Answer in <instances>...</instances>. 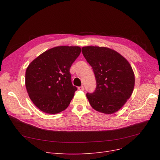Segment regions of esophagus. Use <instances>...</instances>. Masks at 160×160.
Masks as SVG:
<instances>
[{
    "label": "esophagus",
    "mask_w": 160,
    "mask_h": 160,
    "mask_svg": "<svg viewBox=\"0 0 160 160\" xmlns=\"http://www.w3.org/2000/svg\"><path fill=\"white\" fill-rule=\"evenodd\" d=\"M78 89H79V90H80V91H84L85 88H84V87H83V86H81V87H79V88H78Z\"/></svg>",
    "instance_id": "esophagus-1"
}]
</instances>
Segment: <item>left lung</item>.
<instances>
[{
  "instance_id": "left-lung-1",
  "label": "left lung",
  "mask_w": 160,
  "mask_h": 160,
  "mask_svg": "<svg viewBox=\"0 0 160 160\" xmlns=\"http://www.w3.org/2000/svg\"><path fill=\"white\" fill-rule=\"evenodd\" d=\"M82 52L92 67L97 87L93 93H87L95 110L105 114L117 112L132 95L135 75L128 60L108 47L86 46Z\"/></svg>"
}]
</instances>
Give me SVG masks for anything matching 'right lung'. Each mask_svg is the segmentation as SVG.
Wrapping results in <instances>:
<instances>
[{
    "label": "right lung",
    "mask_w": 160,
    "mask_h": 160,
    "mask_svg": "<svg viewBox=\"0 0 160 160\" xmlns=\"http://www.w3.org/2000/svg\"><path fill=\"white\" fill-rule=\"evenodd\" d=\"M81 51L78 46L53 47L38 56L27 67V93L42 112L56 114L69 106L77 90L71 83L70 67Z\"/></svg>",
    "instance_id": "add662e5"
}]
</instances>
